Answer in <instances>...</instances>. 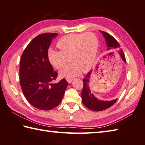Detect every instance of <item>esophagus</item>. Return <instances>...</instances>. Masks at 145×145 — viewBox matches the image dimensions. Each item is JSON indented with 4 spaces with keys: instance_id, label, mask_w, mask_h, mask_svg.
<instances>
[{
    "instance_id": "esophagus-1",
    "label": "esophagus",
    "mask_w": 145,
    "mask_h": 145,
    "mask_svg": "<svg viewBox=\"0 0 145 145\" xmlns=\"http://www.w3.org/2000/svg\"><path fill=\"white\" fill-rule=\"evenodd\" d=\"M67 80L68 83H71V82L73 80V79L71 78H67Z\"/></svg>"
}]
</instances>
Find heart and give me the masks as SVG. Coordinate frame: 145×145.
Returning a JSON list of instances; mask_svg holds the SVG:
<instances>
[{
    "label": "heart",
    "instance_id": "1",
    "mask_svg": "<svg viewBox=\"0 0 145 145\" xmlns=\"http://www.w3.org/2000/svg\"><path fill=\"white\" fill-rule=\"evenodd\" d=\"M99 42L93 33L68 34L56 42L59 52L51 48L47 50V59L56 69H61L68 61L72 62L59 73L62 77L70 78L83 72H88L95 61Z\"/></svg>",
    "mask_w": 145,
    "mask_h": 145
}]
</instances>
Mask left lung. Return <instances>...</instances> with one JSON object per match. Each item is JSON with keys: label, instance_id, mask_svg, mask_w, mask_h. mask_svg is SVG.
<instances>
[{"label": "left lung", "instance_id": "1", "mask_svg": "<svg viewBox=\"0 0 145 145\" xmlns=\"http://www.w3.org/2000/svg\"><path fill=\"white\" fill-rule=\"evenodd\" d=\"M101 33L103 34L105 40H106L108 46V51L110 52L113 51L119 52L120 56L122 57L123 61H125L124 53H123L122 49L120 48V44L117 41L116 39L111 35H110L109 33L105 32V31H101ZM91 74V71L88 72L83 80L84 87L81 94L83 104L88 108L91 110H94V111H102V110H106L111 107L116 102L117 99L113 100V101H102V100H99V99L96 98L93 94H91L89 86Z\"/></svg>", "mask_w": 145, "mask_h": 145}]
</instances>
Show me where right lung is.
Instances as JSON below:
<instances>
[{
  "instance_id": "right-lung-1",
  "label": "right lung",
  "mask_w": 145,
  "mask_h": 145,
  "mask_svg": "<svg viewBox=\"0 0 145 145\" xmlns=\"http://www.w3.org/2000/svg\"><path fill=\"white\" fill-rule=\"evenodd\" d=\"M56 33H44L34 38L22 55L20 66V85L24 96L33 106L49 110L61 102L68 82L63 78L51 84L57 77L47 57V52Z\"/></svg>"
}]
</instances>
